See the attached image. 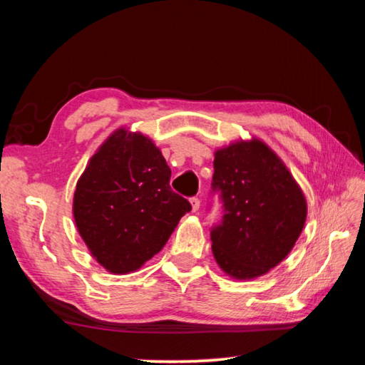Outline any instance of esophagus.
Instances as JSON below:
<instances>
[{
    "label": "esophagus",
    "instance_id": "34e87169",
    "mask_svg": "<svg viewBox=\"0 0 365 365\" xmlns=\"http://www.w3.org/2000/svg\"><path fill=\"white\" fill-rule=\"evenodd\" d=\"M190 202H191V209H193V212H196V211H200L201 201H200V200H197V197H191V200H190Z\"/></svg>",
    "mask_w": 365,
    "mask_h": 365
}]
</instances>
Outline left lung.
Listing matches in <instances>:
<instances>
[{
  "label": "left lung",
  "mask_w": 365,
  "mask_h": 365,
  "mask_svg": "<svg viewBox=\"0 0 365 365\" xmlns=\"http://www.w3.org/2000/svg\"><path fill=\"white\" fill-rule=\"evenodd\" d=\"M212 191L224 207L211 228L212 252L225 274L256 279L288 256L304 227L307 205L267 145L252 138L215 151Z\"/></svg>",
  "instance_id": "left-lung-1"
}]
</instances>
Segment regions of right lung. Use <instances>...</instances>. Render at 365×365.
Listing matches in <instances>:
<instances>
[{
    "mask_svg": "<svg viewBox=\"0 0 365 365\" xmlns=\"http://www.w3.org/2000/svg\"><path fill=\"white\" fill-rule=\"evenodd\" d=\"M170 174L159 148L127 128L115 130L91 156L73 193V219L104 269H140L191 211L188 200L172 191Z\"/></svg>",
    "mask_w": 365,
    "mask_h": 365,
    "instance_id": "obj_1",
    "label": "right lung"
}]
</instances>
